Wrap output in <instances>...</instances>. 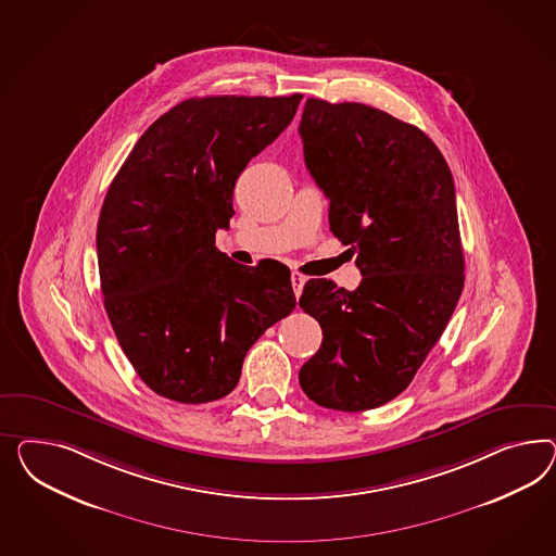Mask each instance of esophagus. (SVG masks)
Returning <instances> with one entry per match:
<instances>
[{"label": "esophagus", "mask_w": 556, "mask_h": 556, "mask_svg": "<svg viewBox=\"0 0 556 556\" xmlns=\"http://www.w3.org/2000/svg\"><path fill=\"white\" fill-rule=\"evenodd\" d=\"M305 281H307V279H305L301 273H291V286H293V291H295L298 298H300L301 291H303Z\"/></svg>", "instance_id": "34e87169"}]
</instances>
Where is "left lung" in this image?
I'll return each mask as SVG.
<instances>
[{
	"label": "left lung",
	"instance_id": "obj_1",
	"mask_svg": "<svg viewBox=\"0 0 556 556\" xmlns=\"http://www.w3.org/2000/svg\"><path fill=\"white\" fill-rule=\"evenodd\" d=\"M300 136L330 198V230L358 251L362 273L354 291L330 279L303 287L324 340L300 384L319 406L368 410L410 384L464 291L455 186L419 127L375 106L307 99Z\"/></svg>",
	"mask_w": 556,
	"mask_h": 556
}]
</instances>
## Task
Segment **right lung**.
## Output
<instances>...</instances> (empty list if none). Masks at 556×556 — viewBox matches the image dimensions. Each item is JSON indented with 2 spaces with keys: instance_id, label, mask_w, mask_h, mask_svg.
Returning <instances> with one entry per match:
<instances>
[{
  "instance_id": "1",
  "label": "right lung",
  "mask_w": 556,
  "mask_h": 556,
  "mask_svg": "<svg viewBox=\"0 0 556 556\" xmlns=\"http://www.w3.org/2000/svg\"><path fill=\"white\" fill-rule=\"evenodd\" d=\"M303 94L202 97L169 109L121 165L97 225L109 321L139 378L202 405L239 384L249 348L295 307L291 273L244 267L214 247L242 169Z\"/></svg>"
}]
</instances>
